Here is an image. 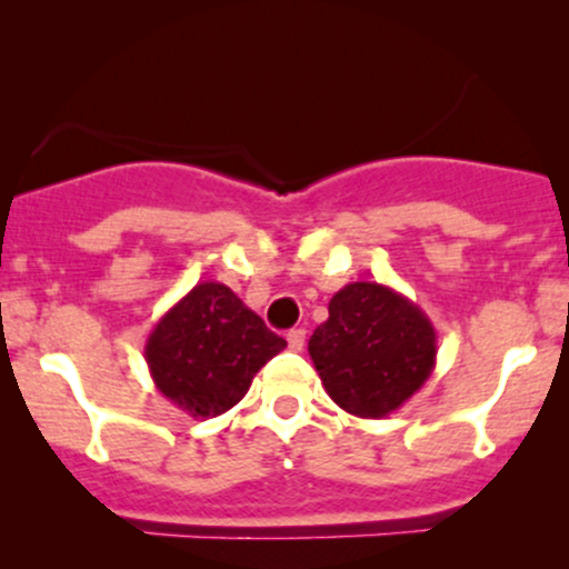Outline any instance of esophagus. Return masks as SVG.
I'll return each instance as SVG.
<instances>
[{
  "label": "esophagus",
  "mask_w": 569,
  "mask_h": 569,
  "mask_svg": "<svg viewBox=\"0 0 569 569\" xmlns=\"http://www.w3.org/2000/svg\"><path fill=\"white\" fill-rule=\"evenodd\" d=\"M286 340H289L291 351H302V346H305V329H291V332L286 335Z\"/></svg>",
  "instance_id": "1"
}]
</instances>
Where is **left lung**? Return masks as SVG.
Wrapping results in <instances>:
<instances>
[{
  "label": "left lung",
  "instance_id": "obj_1",
  "mask_svg": "<svg viewBox=\"0 0 569 569\" xmlns=\"http://www.w3.org/2000/svg\"><path fill=\"white\" fill-rule=\"evenodd\" d=\"M318 378L346 413L383 418L435 370L437 335L427 313L383 283H348L308 342Z\"/></svg>",
  "mask_w": 569,
  "mask_h": 569
}]
</instances>
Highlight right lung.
Instances as JSON below:
<instances>
[{"label": "right lung", "mask_w": 569, "mask_h": 569, "mask_svg": "<svg viewBox=\"0 0 569 569\" xmlns=\"http://www.w3.org/2000/svg\"><path fill=\"white\" fill-rule=\"evenodd\" d=\"M283 337L264 327L229 286L204 280L172 305L151 329L146 361L156 389L193 418L234 408Z\"/></svg>", "instance_id": "1"}]
</instances>
